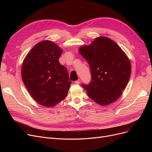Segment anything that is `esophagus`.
I'll return each instance as SVG.
<instances>
[{"instance_id":"obj_1","label":"esophagus","mask_w":152,"mask_h":152,"mask_svg":"<svg viewBox=\"0 0 152 152\" xmlns=\"http://www.w3.org/2000/svg\"><path fill=\"white\" fill-rule=\"evenodd\" d=\"M80 83H81V80H80V79H77V81H76L75 82V83L76 84H80Z\"/></svg>"}]
</instances>
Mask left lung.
Returning <instances> with one entry per match:
<instances>
[{
	"label": "left lung",
	"mask_w": 152,
	"mask_h": 152,
	"mask_svg": "<svg viewBox=\"0 0 152 152\" xmlns=\"http://www.w3.org/2000/svg\"><path fill=\"white\" fill-rule=\"evenodd\" d=\"M79 52L91 71L90 83L82 84L88 96L102 106L115 102L131 76V65L126 54L113 40L102 36L90 45L79 48Z\"/></svg>",
	"instance_id": "8db88e82"
}]
</instances>
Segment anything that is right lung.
Listing matches in <instances>:
<instances>
[{"mask_svg":"<svg viewBox=\"0 0 152 152\" xmlns=\"http://www.w3.org/2000/svg\"><path fill=\"white\" fill-rule=\"evenodd\" d=\"M62 50L50 41L35 45L24 59L21 77L31 97L44 107H52L65 99L71 81L59 63Z\"/></svg>","mask_w":152,"mask_h":152,"instance_id":"add662e5","label":"right lung"}]
</instances>
